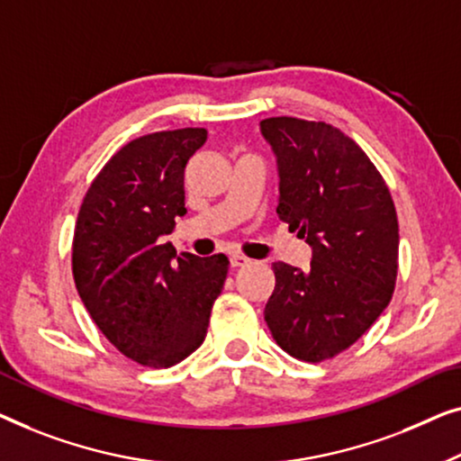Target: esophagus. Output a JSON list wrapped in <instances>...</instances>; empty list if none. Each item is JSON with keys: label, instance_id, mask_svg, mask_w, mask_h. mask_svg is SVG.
<instances>
[{"label": "esophagus", "instance_id": "obj_1", "mask_svg": "<svg viewBox=\"0 0 461 461\" xmlns=\"http://www.w3.org/2000/svg\"><path fill=\"white\" fill-rule=\"evenodd\" d=\"M230 263H231V267H246V265H250L252 261L249 257L240 255V252H233V255L230 257Z\"/></svg>", "mask_w": 461, "mask_h": 461}]
</instances>
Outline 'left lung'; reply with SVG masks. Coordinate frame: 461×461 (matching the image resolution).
Returning <instances> with one entry per match:
<instances>
[{
	"mask_svg": "<svg viewBox=\"0 0 461 461\" xmlns=\"http://www.w3.org/2000/svg\"><path fill=\"white\" fill-rule=\"evenodd\" d=\"M261 133L280 171L277 215L313 249L307 271L274 263L265 321L288 355L320 363L357 342L391 303L397 211L378 168L340 129L271 116Z\"/></svg>",
	"mask_w": 461,
	"mask_h": 461,
	"instance_id": "left-lung-1",
	"label": "left lung"
}]
</instances>
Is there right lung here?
I'll return each mask as SVG.
<instances>
[{
  "label": "right lung",
  "mask_w": 461,
  "mask_h": 461,
  "mask_svg": "<svg viewBox=\"0 0 461 461\" xmlns=\"http://www.w3.org/2000/svg\"><path fill=\"white\" fill-rule=\"evenodd\" d=\"M204 141L200 127L129 141L102 167L77 217V293L102 334L146 367H171L203 345L228 277L225 255L160 244L185 215L184 171Z\"/></svg>",
  "instance_id": "obj_1"
}]
</instances>
